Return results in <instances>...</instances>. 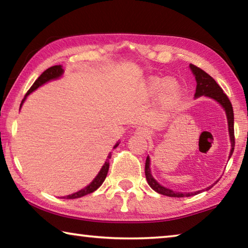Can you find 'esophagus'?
<instances>
[{
    "instance_id": "esophagus-1",
    "label": "esophagus",
    "mask_w": 248,
    "mask_h": 248,
    "mask_svg": "<svg viewBox=\"0 0 248 248\" xmlns=\"http://www.w3.org/2000/svg\"><path fill=\"white\" fill-rule=\"evenodd\" d=\"M137 133L139 134V136H141V137H145V138L151 137V131H150V130L146 129V128H143V127L138 128L137 129Z\"/></svg>"
}]
</instances>
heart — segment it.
Instances as JSON below:
<instances>
[{
	"label": "heart",
	"mask_w": 248,
	"mask_h": 248,
	"mask_svg": "<svg viewBox=\"0 0 248 248\" xmlns=\"http://www.w3.org/2000/svg\"><path fill=\"white\" fill-rule=\"evenodd\" d=\"M142 93L146 97H155L159 94L163 103L171 104L177 100L182 93L179 84L174 79H166L159 77H151L142 86Z\"/></svg>",
	"instance_id": "1"
}]
</instances>
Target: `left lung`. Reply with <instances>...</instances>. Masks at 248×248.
<instances>
[{
	"label": "left lung",
	"instance_id": "1",
	"mask_svg": "<svg viewBox=\"0 0 248 248\" xmlns=\"http://www.w3.org/2000/svg\"><path fill=\"white\" fill-rule=\"evenodd\" d=\"M189 68L191 70L192 74L195 75L196 82H197V86H196V93H195V97L198 98L200 96H205V97L212 98L215 99L217 103H219L221 105V107L224 109L225 115H226V119H228V125H229V134H230V140H231V152H230V156L229 158L232 156L233 151H234V145H235V139H234V112H233V107L232 104H231L230 99L228 96L224 94V92L222 91L221 87L219 86L215 79H213L208 73H205L203 70L199 69L198 66H196L194 64H190ZM150 164H151V159L148 156L145 161V178L148 180V184L150 185V187L152 188L153 190H155L158 194L164 195L167 197H175V198H182V197H190V196H195L198 195L202 191H207L209 189L215 186V185L219 182L217 180L215 184H212L211 186H209L205 188V189H201L198 191H194V192H179V191H174L170 189V188L162 186L161 184L157 183L156 180L154 179L152 176V173H151V169H150Z\"/></svg>",
	"mask_w": 248,
	"mask_h": 248
}]
</instances>
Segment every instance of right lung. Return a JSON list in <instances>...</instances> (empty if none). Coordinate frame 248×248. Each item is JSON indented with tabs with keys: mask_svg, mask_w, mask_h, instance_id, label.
<instances>
[{
	"mask_svg": "<svg viewBox=\"0 0 248 248\" xmlns=\"http://www.w3.org/2000/svg\"><path fill=\"white\" fill-rule=\"evenodd\" d=\"M64 70L62 69V65H53L51 68H49L45 71V72L40 75V77L36 79L35 83L32 84V86L29 89V91L27 92V94L25 95L24 99L22 100V104H20V107H22V105L24 104L25 100H26L27 96L32 93L33 91H36L38 87H40L41 85H44L47 82L52 81V79H57L59 78L62 77V74H63ZM119 145V142H117L115 144L114 149H116L117 146ZM111 157V152L108 154L106 162H105V164L102 166V169H100L99 173L96 175V177L92 180V183L90 185H87L85 188H83V189L78 190L77 192H74V194H71L68 196H64L62 197V199H77V198H81V197L85 196V195H89L92 194V192H94L96 189H98V188L102 186V184L104 183L105 178H106L107 173H108V170H109V158Z\"/></svg>",
	"mask_w": 248,
	"mask_h": 248,
	"instance_id": "add662e5",
	"label": "right lung"
}]
</instances>
